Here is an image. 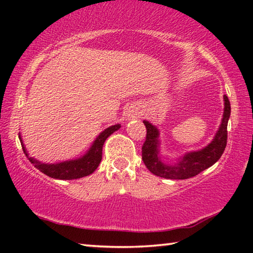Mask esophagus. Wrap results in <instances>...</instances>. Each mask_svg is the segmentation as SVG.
Masks as SVG:
<instances>
[{"label":"esophagus","mask_w":253,"mask_h":253,"mask_svg":"<svg viewBox=\"0 0 253 253\" xmlns=\"http://www.w3.org/2000/svg\"><path fill=\"white\" fill-rule=\"evenodd\" d=\"M128 116H131V117H136L137 116V113L136 111H129V113H128Z\"/></svg>","instance_id":"34e87169"}]
</instances>
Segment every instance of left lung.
<instances>
[{"mask_svg":"<svg viewBox=\"0 0 253 253\" xmlns=\"http://www.w3.org/2000/svg\"><path fill=\"white\" fill-rule=\"evenodd\" d=\"M224 98V113L221 125L217 129L215 136L207 147L200 151L186 153L179 157L175 164L164 163L160 157V131L157 128L147 121H144L146 126V140L142 147V158L144 164L157 176L169 179H186L195 176V175L209 169L214 163L220 160L223 154L226 140H228V122L231 114V106L229 98L225 95Z\"/></svg>","mask_w":253,"mask_h":253,"instance_id":"1","label":"left lung"}]
</instances>
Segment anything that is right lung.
Returning a JSON list of instances; mask_svg holds the SVG:
<instances>
[{"label": "right lung", "instance_id": "1", "mask_svg": "<svg viewBox=\"0 0 253 253\" xmlns=\"http://www.w3.org/2000/svg\"><path fill=\"white\" fill-rule=\"evenodd\" d=\"M121 128V125L110 126L106 128L104 131H101L99 136L95 139V142L91 145V147L88 149V152L77 160L65 161L61 163H55V164H45V163H40L39 161L34 160L33 157H29L27 149L24 147V144L19 134V138L22 149L25 154V156L29 158V161L36 166V168L49 177L57 178V179H77L90 175L95 172L98 166H99L101 158H102V146L108 137L118 130Z\"/></svg>", "mask_w": 253, "mask_h": 253}]
</instances>
